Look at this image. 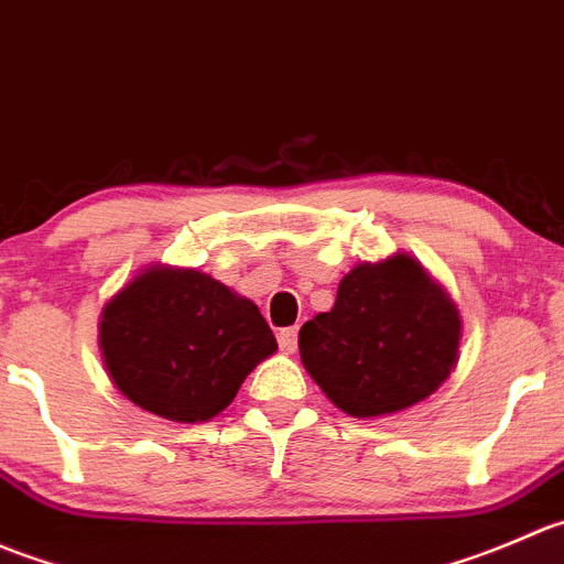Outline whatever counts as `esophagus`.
<instances>
[{
	"mask_svg": "<svg viewBox=\"0 0 564 564\" xmlns=\"http://www.w3.org/2000/svg\"><path fill=\"white\" fill-rule=\"evenodd\" d=\"M295 345H299V328H295V326L282 328V332H280V348L288 350V354H293Z\"/></svg>",
	"mask_w": 564,
	"mask_h": 564,
	"instance_id": "obj_1",
	"label": "esophagus"
}]
</instances>
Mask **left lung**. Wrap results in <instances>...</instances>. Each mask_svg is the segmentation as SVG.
Listing matches in <instances>:
<instances>
[{
    "label": "left lung",
    "instance_id": "left-lung-1",
    "mask_svg": "<svg viewBox=\"0 0 564 564\" xmlns=\"http://www.w3.org/2000/svg\"><path fill=\"white\" fill-rule=\"evenodd\" d=\"M458 304L416 258L394 252L339 280L299 332L304 370L348 416H389L431 398L460 356Z\"/></svg>",
    "mask_w": 564,
    "mask_h": 564
}]
</instances>
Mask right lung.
<instances>
[{"label": "right lung", "instance_id": "right-lung-1", "mask_svg": "<svg viewBox=\"0 0 564 564\" xmlns=\"http://www.w3.org/2000/svg\"><path fill=\"white\" fill-rule=\"evenodd\" d=\"M98 348L111 383L170 422H208L276 354L258 304L197 269L153 263L104 304Z\"/></svg>", "mask_w": 564, "mask_h": 564}]
</instances>
